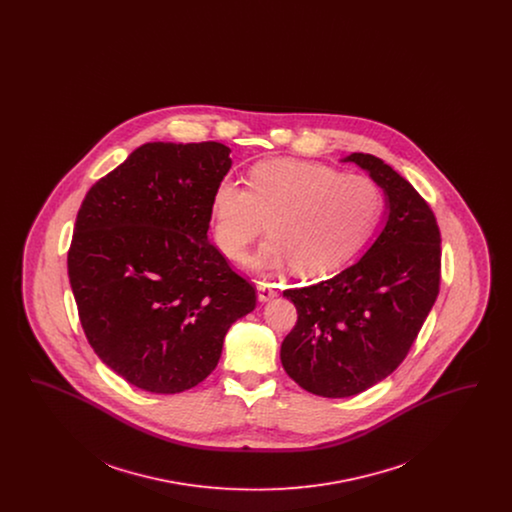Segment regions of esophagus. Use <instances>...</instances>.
I'll use <instances>...</instances> for the list:
<instances>
[{"label":"esophagus","instance_id":"34e87169","mask_svg":"<svg viewBox=\"0 0 512 512\" xmlns=\"http://www.w3.org/2000/svg\"><path fill=\"white\" fill-rule=\"evenodd\" d=\"M257 295H259V301L261 303H267L270 299H274L278 292H276V288L274 286H270V284H265V282H259V286H257Z\"/></svg>","mask_w":512,"mask_h":512}]
</instances>
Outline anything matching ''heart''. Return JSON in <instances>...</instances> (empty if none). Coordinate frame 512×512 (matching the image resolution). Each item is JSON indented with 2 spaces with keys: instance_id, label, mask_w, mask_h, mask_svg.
Segmentation results:
<instances>
[{
  "instance_id": "heart-1",
  "label": "heart",
  "mask_w": 512,
  "mask_h": 512,
  "mask_svg": "<svg viewBox=\"0 0 512 512\" xmlns=\"http://www.w3.org/2000/svg\"><path fill=\"white\" fill-rule=\"evenodd\" d=\"M382 209L378 186L361 174L309 161L274 159L249 171L247 188L224 178L211 197L220 253L238 259L265 228L270 234L247 267L320 276L340 268L368 238Z\"/></svg>"
}]
</instances>
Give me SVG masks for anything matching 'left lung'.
<instances>
[{
	"instance_id": "left-lung-1",
	"label": "left lung",
	"mask_w": 512,
	"mask_h": 512,
	"mask_svg": "<svg viewBox=\"0 0 512 512\" xmlns=\"http://www.w3.org/2000/svg\"><path fill=\"white\" fill-rule=\"evenodd\" d=\"M382 188L386 222L365 255L315 286L286 290L297 324L280 361L303 390L351 397L401 365L436 303L441 268L438 222L413 186L382 159L351 153Z\"/></svg>"
}]
</instances>
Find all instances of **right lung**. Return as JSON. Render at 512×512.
Returning <instances> with one entry per match:
<instances>
[{
  "label": "right lung",
  "instance_id": "right-lung-1",
  "mask_svg": "<svg viewBox=\"0 0 512 512\" xmlns=\"http://www.w3.org/2000/svg\"><path fill=\"white\" fill-rule=\"evenodd\" d=\"M232 167L219 142H151L84 197L69 280L84 334L128 384L180 393L219 363L255 288L207 240L211 197Z\"/></svg>",
  "mask_w": 512,
  "mask_h": 512
}]
</instances>
